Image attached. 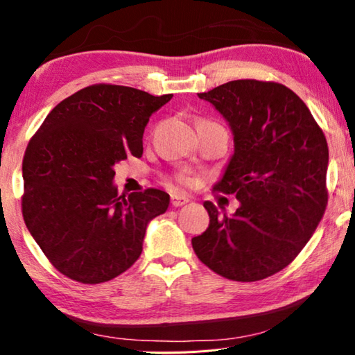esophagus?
I'll return each instance as SVG.
<instances>
[{
	"label": "esophagus",
	"mask_w": 355,
	"mask_h": 355,
	"mask_svg": "<svg viewBox=\"0 0 355 355\" xmlns=\"http://www.w3.org/2000/svg\"><path fill=\"white\" fill-rule=\"evenodd\" d=\"M188 202H189V197H186V196H180V194H172L171 196V203H172V207H175V208L183 207Z\"/></svg>",
	"instance_id": "esophagus-1"
}]
</instances>
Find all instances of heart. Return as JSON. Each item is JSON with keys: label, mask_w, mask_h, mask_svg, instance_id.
I'll return each mask as SVG.
<instances>
[{"label": "heart", "mask_w": 355, "mask_h": 355, "mask_svg": "<svg viewBox=\"0 0 355 355\" xmlns=\"http://www.w3.org/2000/svg\"><path fill=\"white\" fill-rule=\"evenodd\" d=\"M178 180H180V182H186V180H188V178H184V177H180Z\"/></svg>", "instance_id": "obj_1"}]
</instances>
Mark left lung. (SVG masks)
Masks as SVG:
<instances>
[{"label":"left lung","instance_id":"1","mask_svg":"<svg viewBox=\"0 0 355 355\" xmlns=\"http://www.w3.org/2000/svg\"><path fill=\"white\" fill-rule=\"evenodd\" d=\"M197 95L232 130L235 150L214 189L236 194L239 207L227 216L203 203L209 225L192 249L222 277L266 279L297 257L326 211L327 141L284 84L236 80Z\"/></svg>","mask_w":355,"mask_h":355}]
</instances>
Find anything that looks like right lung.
<instances>
[{"label": "right lung", "mask_w": 355, "mask_h": 355, "mask_svg": "<svg viewBox=\"0 0 355 355\" xmlns=\"http://www.w3.org/2000/svg\"><path fill=\"white\" fill-rule=\"evenodd\" d=\"M172 94L94 84L48 114L23 156V219L59 272L101 284L127 271L142 252L148 222L171 197L146 189L119 196L114 166L142 156L150 116Z\"/></svg>", "instance_id": "right-lung-1"}]
</instances>
